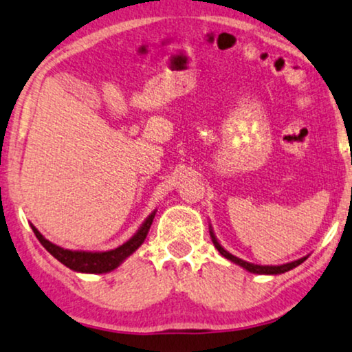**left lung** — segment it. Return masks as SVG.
I'll return each instance as SVG.
<instances>
[{"mask_svg": "<svg viewBox=\"0 0 352 352\" xmlns=\"http://www.w3.org/2000/svg\"><path fill=\"white\" fill-rule=\"evenodd\" d=\"M210 236H212V241H214V245H215V248H217V250H219L220 254H222L223 257H227V259H230L232 262H235V264L241 265L243 269H246V270L252 272V274H267V275H277V274H283V272H288V270H292V269H294V267L299 265V264H302V262L306 261V257H302V259H298V261H294V262H289V264H283V265H256V264H250V262L243 261V259H240V257L233 256V254H230V252H227V251H225L223 248L219 245L217 240H215V236L212 235V232H210Z\"/></svg>", "mask_w": 352, "mask_h": 352, "instance_id": "1", "label": "left lung"}]
</instances>
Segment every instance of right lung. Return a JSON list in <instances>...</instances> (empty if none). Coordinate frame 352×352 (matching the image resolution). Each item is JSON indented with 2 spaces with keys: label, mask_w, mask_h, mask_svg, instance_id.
Returning <instances> with one entry per match:
<instances>
[{
  "label": "right lung",
  "mask_w": 352,
  "mask_h": 352,
  "mask_svg": "<svg viewBox=\"0 0 352 352\" xmlns=\"http://www.w3.org/2000/svg\"><path fill=\"white\" fill-rule=\"evenodd\" d=\"M153 212L149 217L146 219V222L143 223V227L140 228L137 235H135L132 240H129L125 245H122L119 248L112 251H106V252H85V251H69L64 250V248H59L53 245V243L45 240L43 235L36 230L35 227H32L35 236L38 238V241L46 248V251L50 252L51 256H54L59 262H63L64 265H67L69 269H72L75 272H85V274H104V272H111L114 270L117 265L120 264L125 257H129L135 250H138L142 246V243L146 238L149 227H151L153 219H154Z\"/></svg>",
  "instance_id": "add662e5"
}]
</instances>
